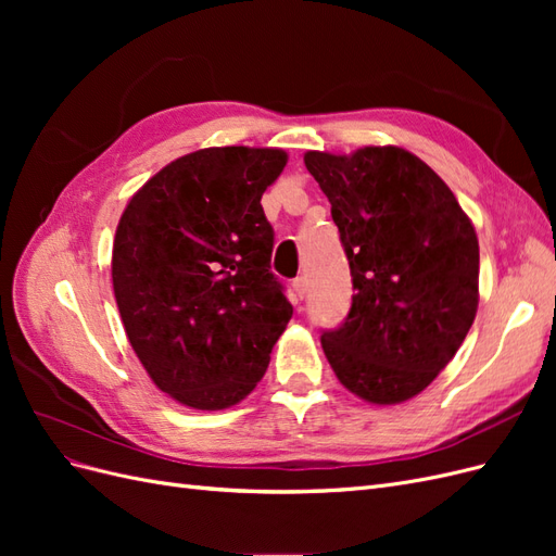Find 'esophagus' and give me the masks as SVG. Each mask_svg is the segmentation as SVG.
<instances>
[{
	"label": "esophagus",
	"mask_w": 556,
	"mask_h": 556,
	"mask_svg": "<svg viewBox=\"0 0 556 556\" xmlns=\"http://www.w3.org/2000/svg\"><path fill=\"white\" fill-rule=\"evenodd\" d=\"M292 292H294V301L299 304L301 299L306 294V278H294L292 280Z\"/></svg>",
	"instance_id": "esophagus-1"
}]
</instances>
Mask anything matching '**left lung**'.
I'll return each instance as SVG.
<instances>
[{
	"mask_svg": "<svg viewBox=\"0 0 556 556\" xmlns=\"http://www.w3.org/2000/svg\"><path fill=\"white\" fill-rule=\"evenodd\" d=\"M350 262L352 306L323 331L336 378L378 406L413 399L464 343L478 311L480 248L457 197L396 146L311 153Z\"/></svg>",
	"mask_w": 556,
	"mask_h": 556,
	"instance_id": "1",
	"label": "left lung"
}]
</instances>
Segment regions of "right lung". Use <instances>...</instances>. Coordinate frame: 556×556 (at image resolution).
Returning a JSON list of instances; mask_svg holds the SVG:
<instances>
[{"label":"right lung","instance_id":"obj_1","mask_svg":"<svg viewBox=\"0 0 556 556\" xmlns=\"http://www.w3.org/2000/svg\"><path fill=\"white\" fill-rule=\"evenodd\" d=\"M285 164L278 148L197 150L150 178L117 223L111 276L127 339L182 406L245 399L290 323L262 208Z\"/></svg>","mask_w":556,"mask_h":556}]
</instances>
